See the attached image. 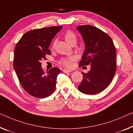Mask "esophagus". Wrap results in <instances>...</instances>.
Wrapping results in <instances>:
<instances>
[{
    "label": "esophagus",
    "instance_id": "1",
    "mask_svg": "<svg viewBox=\"0 0 133 133\" xmlns=\"http://www.w3.org/2000/svg\"><path fill=\"white\" fill-rule=\"evenodd\" d=\"M63 72H64V73H70V72H72V71L69 70H67V69H63Z\"/></svg>",
    "mask_w": 133,
    "mask_h": 133
}]
</instances>
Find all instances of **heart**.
<instances>
[{
	"mask_svg": "<svg viewBox=\"0 0 133 133\" xmlns=\"http://www.w3.org/2000/svg\"><path fill=\"white\" fill-rule=\"evenodd\" d=\"M64 38L65 39V41H66V42L70 45H75V43H76L77 36L72 31H67L64 35ZM54 47L55 42L53 43L52 45V48H54ZM73 59H74V58H73V57L62 58L59 61V64L63 65V66H64V67H70L72 66V63L71 62H72V61Z\"/></svg>",
	"mask_w": 133,
	"mask_h": 133,
	"instance_id": "obj_1",
	"label": "heart"
}]
</instances>
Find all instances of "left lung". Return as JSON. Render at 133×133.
Instances as JSON below:
<instances>
[{"label":"left lung","instance_id":"obj_1","mask_svg":"<svg viewBox=\"0 0 133 133\" xmlns=\"http://www.w3.org/2000/svg\"><path fill=\"white\" fill-rule=\"evenodd\" d=\"M77 29L85 45L79 67L91 66L88 73H82L83 79L78 90L85 94H96L109 86L115 74V47L109 36L96 27L79 25Z\"/></svg>","mask_w":133,"mask_h":133}]
</instances>
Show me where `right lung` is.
Listing matches in <instances>:
<instances>
[{"instance_id":"right-lung-1","label":"right lung","mask_w":133,"mask_h":133,"mask_svg":"<svg viewBox=\"0 0 133 133\" xmlns=\"http://www.w3.org/2000/svg\"><path fill=\"white\" fill-rule=\"evenodd\" d=\"M61 28L54 26L29 31L15 46L14 68L24 90L35 97H47L55 90L61 70L53 67L45 73L41 61L51 54L48 47Z\"/></svg>"}]
</instances>
